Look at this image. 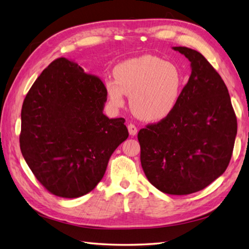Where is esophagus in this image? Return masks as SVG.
I'll list each match as a JSON object with an SVG mask.
<instances>
[{"mask_svg": "<svg viewBox=\"0 0 249 249\" xmlns=\"http://www.w3.org/2000/svg\"><path fill=\"white\" fill-rule=\"evenodd\" d=\"M128 130H129L130 135H132V136H134V135L137 134V128H136V126H135L134 124H130L128 125Z\"/></svg>", "mask_w": 249, "mask_h": 249, "instance_id": "1", "label": "esophagus"}]
</instances>
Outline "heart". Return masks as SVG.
<instances>
[{
  "label": "heart",
  "mask_w": 249,
  "mask_h": 249,
  "mask_svg": "<svg viewBox=\"0 0 249 249\" xmlns=\"http://www.w3.org/2000/svg\"><path fill=\"white\" fill-rule=\"evenodd\" d=\"M115 80L106 79L104 86L115 107L130 97V107L136 117L158 123L174 113L183 89V75L170 62L151 55L126 59L114 68Z\"/></svg>",
  "instance_id": "heart-1"
}]
</instances>
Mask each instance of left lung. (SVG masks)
I'll return each instance as SVG.
<instances>
[{
    "label": "left lung",
    "instance_id": "8db88e82",
    "mask_svg": "<svg viewBox=\"0 0 249 249\" xmlns=\"http://www.w3.org/2000/svg\"><path fill=\"white\" fill-rule=\"evenodd\" d=\"M173 49L191 62V76L174 113L142 129L137 139L149 182L169 195H189L227 169L237 123L227 86L211 64L193 49Z\"/></svg>",
    "mask_w": 249,
    "mask_h": 249
}]
</instances>
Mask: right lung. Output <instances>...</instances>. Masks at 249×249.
<instances>
[{
  "mask_svg": "<svg viewBox=\"0 0 249 249\" xmlns=\"http://www.w3.org/2000/svg\"><path fill=\"white\" fill-rule=\"evenodd\" d=\"M107 100L103 82L65 57L53 60L27 92L20 149L53 195L78 198L92 191L110 156L128 139L125 120L103 114Z\"/></svg>",
  "mask_w": 249,
  "mask_h": 249,
  "instance_id": "1",
  "label": "right lung"
}]
</instances>
